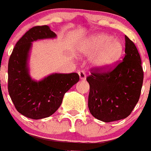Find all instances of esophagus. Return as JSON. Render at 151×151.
<instances>
[{"mask_svg": "<svg viewBox=\"0 0 151 151\" xmlns=\"http://www.w3.org/2000/svg\"><path fill=\"white\" fill-rule=\"evenodd\" d=\"M78 76L81 80H85L86 78V74L84 71H78Z\"/></svg>", "mask_w": 151, "mask_h": 151, "instance_id": "34e87169", "label": "esophagus"}]
</instances>
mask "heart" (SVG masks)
Returning a JSON list of instances; mask_svg holds the SVG:
<instances>
[{"mask_svg": "<svg viewBox=\"0 0 151 151\" xmlns=\"http://www.w3.org/2000/svg\"><path fill=\"white\" fill-rule=\"evenodd\" d=\"M86 56H93L92 64L100 70H108L115 65L123 52L122 42L111 36L99 33L87 39L80 46Z\"/></svg>", "mask_w": 151, "mask_h": 151, "instance_id": "1", "label": "heart"}]
</instances>
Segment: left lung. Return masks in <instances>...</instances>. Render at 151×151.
Instances as JSON below:
<instances>
[{
	"mask_svg": "<svg viewBox=\"0 0 151 151\" xmlns=\"http://www.w3.org/2000/svg\"><path fill=\"white\" fill-rule=\"evenodd\" d=\"M144 79L137 49L125 36V56L111 69H94L86 78L89 83L88 106L95 118L104 122L124 119L137 105Z\"/></svg>",
	"mask_w": 151,
	"mask_h": 151,
	"instance_id": "1",
	"label": "left lung"
}]
</instances>
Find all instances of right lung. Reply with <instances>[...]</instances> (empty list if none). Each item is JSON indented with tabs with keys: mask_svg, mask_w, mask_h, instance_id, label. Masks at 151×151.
<instances>
[{
	"mask_svg": "<svg viewBox=\"0 0 151 151\" xmlns=\"http://www.w3.org/2000/svg\"><path fill=\"white\" fill-rule=\"evenodd\" d=\"M47 25L29 29L17 41L8 63V91L18 112L31 119L52 115L61 105L63 96L79 80L77 73H54L40 81L32 79L28 68L32 42L56 38Z\"/></svg>",
	"mask_w": 151,
	"mask_h": 151,
	"instance_id": "right-lung-1",
	"label": "right lung"
}]
</instances>
